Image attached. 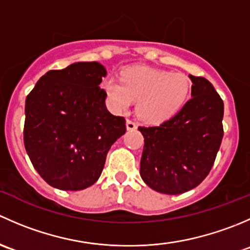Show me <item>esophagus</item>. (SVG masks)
Listing matches in <instances>:
<instances>
[{
	"label": "esophagus",
	"instance_id": "obj_1",
	"mask_svg": "<svg viewBox=\"0 0 250 250\" xmlns=\"http://www.w3.org/2000/svg\"><path fill=\"white\" fill-rule=\"evenodd\" d=\"M125 127H127V130H134L138 128V125L134 122V121L127 120V122H125Z\"/></svg>",
	"mask_w": 250,
	"mask_h": 250
}]
</instances>
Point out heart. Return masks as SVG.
Returning a JSON list of instances; mask_svg holds the SVG:
<instances>
[{
	"mask_svg": "<svg viewBox=\"0 0 250 250\" xmlns=\"http://www.w3.org/2000/svg\"><path fill=\"white\" fill-rule=\"evenodd\" d=\"M100 87L115 112L127 111L138 100V116L147 123L172 118L183 109L190 94V81L184 74L147 66L127 67L121 74V81L105 77Z\"/></svg>",
	"mask_w": 250,
	"mask_h": 250,
	"instance_id": "obj_1",
	"label": "heart"
}]
</instances>
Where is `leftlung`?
<instances>
[{
  "instance_id": "obj_1",
  "label": "left lung",
  "mask_w": 250,
  "mask_h": 250,
  "mask_svg": "<svg viewBox=\"0 0 250 250\" xmlns=\"http://www.w3.org/2000/svg\"><path fill=\"white\" fill-rule=\"evenodd\" d=\"M191 99L175 116L144 135L140 176L152 190L179 195L192 190L210 172L223 140L224 103L213 84L188 75Z\"/></svg>"
}]
</instances>
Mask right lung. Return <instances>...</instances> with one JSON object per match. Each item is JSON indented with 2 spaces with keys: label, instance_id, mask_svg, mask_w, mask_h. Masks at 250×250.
<instances>
[{
  "label": "right lung",
  "instance_id": "right-lung-1",
  "mask_svg": "<svg viewBox=\"0 0 250 250\" xmlns=\"http://www.w3.org/2000/svg\"><path fill=\"white\" fill-rule=\"evenodd\" d=\"M106 74L98 62H74L44 74L26 97L25 148L53 188L80 191L92 186L112 144L125 133V120L106 109L99 87Z\"/></svg>",
  "mask_w": 250,
  "mask_h": 250
}]
</instances>
